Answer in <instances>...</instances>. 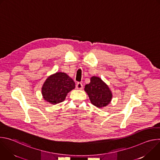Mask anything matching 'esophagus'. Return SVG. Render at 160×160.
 Listing matches in <instances>:
<instances>
[{"label": "esophagus", "instance_id": "34e87169", "mask_svg": "<svg viewBox=\"0 0 160 160\" xmlns=\"http://www.w3.org/2000/svg\"><path fill=\"white\" fill-rule=\"evenodd\" d=\"M76 88L78 90H82L83 88V85L82 83L78 82L76 85Z\"/></svg>", "mask_w": 160, "mask_h": 160}]
</instances>
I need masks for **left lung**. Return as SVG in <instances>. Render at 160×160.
<instances>
[{
    "label": "left lung",
    "mask_w": 160,
    "mask_h": 160,
    "mask_svg": "<svg viewBox=\"0 0 160 160\" xmlns=\"http://www.w3.org/2000/svg\"><path fill=\"white\" fill-rule=\"evenodd\" d=\"M84 90L91 103L99 108L108 106L112 98V92L108 85L101 78L96 76L90 78V82L85 85Z\"/></svg>",
    "instance_id": "1"
}]
</instances>
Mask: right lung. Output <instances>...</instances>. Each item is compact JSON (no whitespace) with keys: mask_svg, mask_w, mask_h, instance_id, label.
I'll use <instances>...</instances> for the list:
<instances>
[{"mask_svg":"<svg viewBox=\"0 0 160 160\" xmlns=\"http://www.w3.org/2000/svg\"><path fill=\"white\" fill-rule=\"evenodd\" d=\"M75 88L73 79L63 72H56L48 77L42 87L43 99L51 104L64 101L68 92Z\"/></svg>","mask_w":160,"mask_h":160,"instance_id":"right-lung-1","label":"right lung"}]
</instances>
